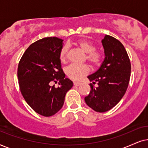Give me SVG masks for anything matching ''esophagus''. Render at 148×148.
<instances>
[{"label": "esophagus", "instance_id": "34e87169", "mask_svg": "<svg viewBox=\"0 0 148 148\" xmlns=\"http://www.w3.org/2000/svg\"><path fill=\"white\" fill-rule=\"evenodd\" d=\"M80 84V82H74V86H79Z\"/></svg>", "mask_w": 148, "mask_h": 148}]
</instances>
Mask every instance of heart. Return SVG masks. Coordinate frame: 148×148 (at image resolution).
Returning a JSON list of instances; mask_svg holds the SVG:
<instances>
[{
	"label": "heart",
	"instance_id": "b5f03b06",
	"mask_svg": "<svg viewBox=\"0 0 148 148\" xmlns=\"http://www.w3.org/2000/svg\"><path fill=\"white\" fill-rule=\"evenodd\" d=\"M76 47L80 48L84 53H86V60L92 66H97L101 64L103 56L100 51L95 50L96 47L90 41L79 40L75 42ZM68 46L64 45L60 51L59 58L62 63H66L68 58ZM89 72V68L87 65H77L72 64L67 67L65 70L66 76L73 80H80L82 77L88 74Z\"/></svg>",
	"mask_w": 148,
	"mask_h": 148
}]
</instances>
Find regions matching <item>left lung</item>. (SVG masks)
<instances>
[{"mask_svg":"<svg viewBox=\"0 0 148 148\" xmlns=\"http://www.w3.org/2000/svg\"><path fill=\"white\" fill-rule=\"evenodd\" d=\"M105 53L99 70L88 78L90 91L84 101L97 112H105L114 108L123 98L127 89L131 76V62L123 45L116 38L106 35L101 40Z\"/></svg>","mask_w":148,"mask_h":148,"instance_id":"8db88e82","label":"left lung"}]
</instances>
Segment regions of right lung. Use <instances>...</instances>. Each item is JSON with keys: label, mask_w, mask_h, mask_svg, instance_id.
<instances>
[{"label": "right lung", "mask_w": 148, "mask_h": 148, "mask_svg": "<svg viewBox=\"0 0 148 148\" xmlns=\"http://www.w3.org/2000/svg\"><path fill=\"white\" fill-rule=\"evenodd\" d=\"M63 40L47 37L32 43L21 57L17 68L20 91L34 111L51 116L64 105L66 92L73 82L65 78L59 58ZM58 82L59 86H52Z\"/></svg>", "instance_id": "right-lung-1"}]
</instances>
